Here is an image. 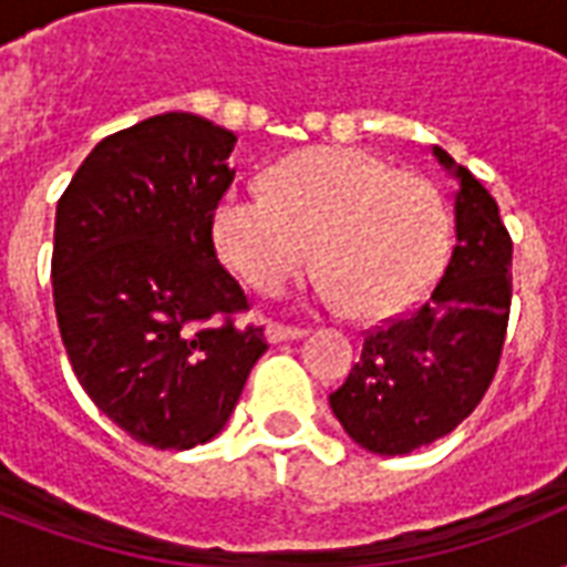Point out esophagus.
Here are the masks:
<instances>
[{
	"label": "esophagus",
	"instance_id": "1",
	"mask_svg": "<svg viewBox=\"0 0 567 567\" xmlns=\"http://www.w3.org/2000/svg\"><path fill=\"white\" fill-rule=\"evenodd\" d=\"M306 336V329H297V327H282V323H270L265 329V338L270 344H282V341H300Z\"/></svg>",
	"mask_w": 567,
	"mask_h": 567
}]
</instances>
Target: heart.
Segmentation results:
<instances>
[{"label": "heart", "instance_id": "heart-1", "mask_svg": "<svg viewBox=\"0 0 567 567\" xmlns=\"http://www.w3.org/2000/svg\"><path fill=\"white\" fill-rule=\"evenodd\" d=\"M214 247L235 274L274 293L315 258L320 291L359 320L403 315L439 279L450 212L417 173L350 146H318L270 173L265 190H229L212 220Z\"/></svg>", "mask_w": 567, "mask_h": 567}]
</instances>
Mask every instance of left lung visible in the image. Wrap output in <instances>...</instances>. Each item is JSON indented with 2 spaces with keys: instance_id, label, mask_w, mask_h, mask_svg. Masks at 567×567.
I'll use <instances>...</instances> for the list:
<instances>
[{
  "instance_id": "left-lung-1",
  "label": "left lung",
  "mask_w": 567,
  "mask_h": 567,
  "mask_svg": "<svg viewBox=\"0 0 567 567\" xmlns=\"http://www.w3.org/2000/svg\"><path fill=\"white\" fill-rule=\"evenodd\" d=\"M435 162L456 179V247L430 300L364 338L362 359L329 396L359 447L405 456L474 412L501 362L512 302V238L494 196L441 146Z\"/></svg>"
}]
</instances>
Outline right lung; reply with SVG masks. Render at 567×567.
Segmentation results:
<instances>
[{"label":"right lung","instance_id":"right-lung-1","mask_svg":"<svg viewBox=\"0 0 567 567\" xmlns=\"http://www.w3.org/2000/svg\"><path fill=\"white\" fill-rule=\"evenodd\" d=\"M238 137L167 111L93 146L55 212L52 293L70 364L100 412L155 450L212 441L235 412L261 329L217 261L214 208Z\"/></svg>","mask_w":567,"mask_h":567}]
</instances>
